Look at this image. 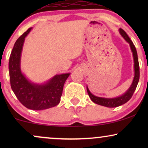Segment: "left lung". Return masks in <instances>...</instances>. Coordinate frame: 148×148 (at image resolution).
Here are the masks:
<instances>
[{
	"label": "left lung",
	"instance_id": "obj_1",
	"mask_svg": "<svg viewBox=\"0 0 148 148\" xmlns=\"http://www.w3.org/2000/svg\"><path fill=\"white\" fill-rule=\"evenodd\" d=\"M119 32L121 36L124 38L125 41L127 43H129L133 54V62H134V77H133V82L131 83L130 87L124 94L119 96L115 97V98H102V97H98L92 94L90 90H89L88 87L87 86V92H88L89 96H90L92 102H94L97 104L101 105V106L108 107V108H114V107L121 106V105L128 102L132 97L139 80V65L136 48H135L134 44H133L132 41L130 40V38H129L128 35L124 30L120 28L119 29Z\"/></svg>",
	"mask_w": 148,
	"mask_h": 148
}]
</instances>
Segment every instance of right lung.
Here are the masks:
<instances>
[{"mask_svg":"<svg viewBox=\"0 0 148 148\" xmlns=\"http://www.w3.org/2000/svg\"><path fill=\"white\" fill-rule=\"evenodd\" d=\"M32 29H28L14 44L9 62L10 82L12 90L24 106L34 110H45L60 102L64 84L71 73L55 75L42 84L32 82L25 76L21 68V52L25 38Z\"/></svg>","mask_w":148,"mask_h":148,"instance_id":"obj_1","label":"right lung"}]
</instances>
